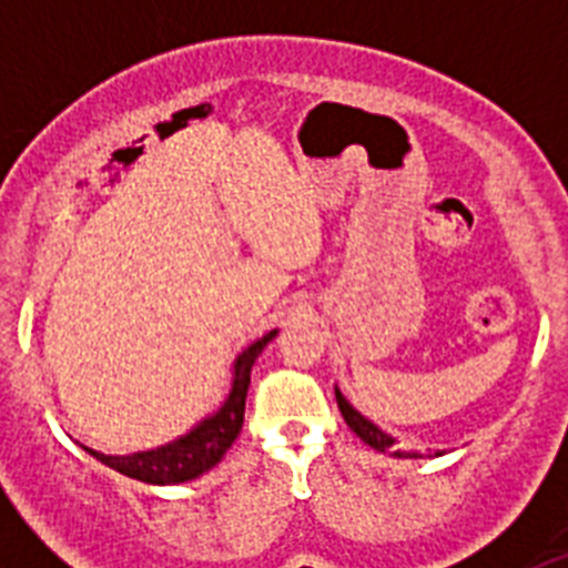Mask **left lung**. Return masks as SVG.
Listing matches in <instances>:
<instances>
[{
	"label": "left lung",
	"mask_w": 568,
	"mask_h": 568,
	"mask_svg": "<svg viewBox=\"0 0 568 568\" xmlns=\"http://www.w3.org/2000/svg\"><path fill=\"white\" fill-rule=\"evenodd\" d=\"M335 400H338V409H341V415H344L346 426H349V429H353V433L358 435L361 440H364V444H369L373 449H378V453H389V449H393V446H395L393 435L381 433L378 426L369 424V420H366L361 413H355L353 406L346 404V398L338 393V389H335ZM395 455H400V453H395ZM413 458H415V455H413Z\"/></svg>",
	"instance_id": "obj_1"
}]
</instances>
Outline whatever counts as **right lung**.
I'll use <instances>...</instances> for the list:
<instances>
[{
    "mask_svg": "<svg viewBox=\"0 0 568 568\" xmlns=\"http://www.w3.org/2000/svg\"><path fill=\"white\" fill-rule=\"evenodd\" d=\"M273 338L275 329L264 335V338L255 341V344H250L247 349L239 355L230 398L224 400V406L213 415V418L202 420V424L195 426L193 433L173 440V444L162 446V449L128 455V458H113V455L99 453L90 455H97V458L102 460V464H108L110 469L122 471L128 478L144 480V484H184V480H193L199 478L202 471L213 469V466L224 458V453H227L230 446H233V440L239 438L241 424H244V404H247L250 369H253L261 349H264Z\"/></svg>",
    "mask_w": 568,
    "mask_h": 568,
    "instance_id": "1",
    "label": "right lung"
}]
</instances>
